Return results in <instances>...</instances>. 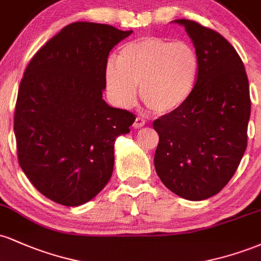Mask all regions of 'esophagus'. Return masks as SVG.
Here are the masks:
<instances>
[{
  "label": "esophagus",
  "mask_w": 261,
  "mask_h": 261,
  "mask_svg": "<svg viewBox=\"0 0 261 261\" xmlns=\"http://www.w3.org/2000/svg\"><path fill=\"white\" fill-rule=\"evenodd\" d=\"M145 126V120H143L142 118H140V116H137L136 119H135V122H134V127L135 128H140Z\"/></svg>",
  "instance_id": "esophagus-1"
}]
</instances>
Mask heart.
<instances>
[{
  "label": "heart",
  "instance_id": "obj_1",
  "mask_svg": "<svg viewBox=\"0 0 261 261\" xmlns=\"http://www.w3.org/2000/svg\"><path fill=\"white\" fill-rule=\"evenodd\" d=\"M199 66V56L190 44L143 38L121 47L118 65L108 64L107 86L119 106L130 107L136 100V85H140L141 98L149 109L169 114L191 97Z\"/></svg>",
  "mask_w": 261,
  "mask_h": 261
}]
</instances>
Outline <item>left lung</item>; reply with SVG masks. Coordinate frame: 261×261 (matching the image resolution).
Wrapping results in <instances>:
<instances>
[{"label":"left lung","instance_id":"obj_1","mask_svg":"<svg viewBox=\"0 0 261 261\" xmlns=\"http://www.w3.org/2000/svg\"><path fill=\"white\" fill-rule=\"evenodd\" d=\"M199 56L193 94L180 109L153 121L160 142L154 168L170 191L200 201L216 195L234 175L248 142L249 82L243 61L220 33L189 19Z\"/></svg>","mask_w":261,"mask_h":261}]
</instances>
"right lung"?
I'll use <instances>...</instances> for the list:
<instances>
[{
    "instance_id": "add662e5",
    "label": "right lung",
    "mask_w": 261,
    "mask_h": 261,
    "mask_svg": "<svg viewBox=\"0 0 261 261\" xmlns=\"http://www.w3.org/2000/svg\"><path fill=\"white\" fill-rule=\"evenodd\" d=\"M131 33L71 23L27 66L14 110L18 162L39 193L60 205H82L106 187L116 137L136 119L101 98L110 50Z\"/></svg>"
}]
</instances>
